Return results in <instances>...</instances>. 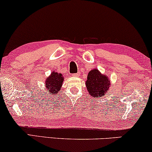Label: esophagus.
Listing matches in <instances>:
<instances>
[{"label": "esophagus", "mask_w": 152, "mask_h": 152, "mask_svg": "<svg viewBox=\"0 0 152 152\" xmlns=\"http://www.w3.org/2000/svg\"><path fill=\"white\" fill-rule=\"evenodd\" d=\"M80 73L78 72V73H76V74H73L72 76H74V77H78V76H80Z\"/></svg>", "instance_id": "obj_1"}]
</instances>
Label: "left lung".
<instances>
[{
	"mask_svg": "<svg viewBox=\"0 0 152 152\" xmlns=\"http://www.w3.org/2000/svg\"><path fill=\"white\" fill-rule=\"evenodd\" d=\"M86 86L93 98H102L108 93L110 80L106 75H102L98 69H94L88 73Z\"/></svg>",
	"mask_w": 152,
	"mask_h": 152,
	"instance_id": "8db88e82",
	"label": "left lung"
}]
</instances>
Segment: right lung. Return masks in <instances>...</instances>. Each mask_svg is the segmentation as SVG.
Listing matches in <instances>:
<instances>
[{
  "mask_svg": "<svg viewBox=\"0 0 152 152\" xmlns=\"http://www.w3.org/2000/svg\"><path fill=\"white\" fill-rule=\"evenodd\" d=\"M63 77L62 74H59L56 72H52L51 74L50 75L47 79L45 81V88L44 89L48 95H57L58 92L61 90L63 84Z\"/></svg>",
  "mask_w": 152,
  "mask_h": 152,
  "instance_id": "1",
  "label": "right lung"
}]
</instances>
